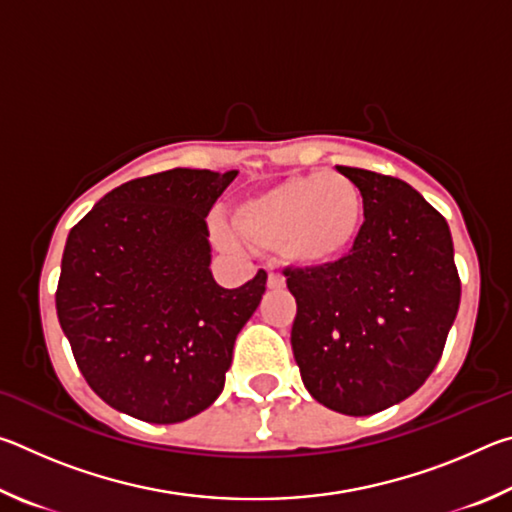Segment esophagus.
<instances>
[{
	"label": "esophagus",
	"instance_id": "obj_1",
	"mask_svg": "<svg viewBox=\"0 0 512 512\" xmlns=\"http://www.w3.org/2000/svg\"><path fill=\"white\" fill-rule=\"evenodd\" d=\"M266 287L271 289V291H280V289H284V277H282V275H277V273H268Z\"/></svg>",
	"mask_w": 512,
	"mask_h": 512
}]
</instances>
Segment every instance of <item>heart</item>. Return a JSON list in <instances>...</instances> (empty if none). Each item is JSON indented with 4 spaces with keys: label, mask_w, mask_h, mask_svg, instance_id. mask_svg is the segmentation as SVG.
Segmentation results:
<instances>
[{
    "label": "heart",
    "mask_w": 512,
    "mask_h": 512,
    "mask_svg": "<svg viewBox=\"0 0 512 512\" xmlns=\"http://www.w3.org/2000/svg\"><path fill=\"white\" fill-rule=\"evenodd\" d=\"M232 228L214 223V237L223 248L235 250L244 239L255 248L277 250L289 266L325 268L359 244L366 196L339 171L298 173L239 201Z\"/></svg>",
    "instance_id": "b5f03b06"
}]
</instances>
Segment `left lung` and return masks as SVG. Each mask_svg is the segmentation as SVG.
Wrapping results in <instances>:
<instances>
[{
  "mask_svg": "<svg viewBox=\"0 0 512 512\" xmlns=\"http://www.w3.org/2000/svg\"><path fill=\"white\" fill-rule=\"evenodd\" d=\"M366 196L359 244L325 268H296L291 348L327 409L372 415L427 381L454 325L461 282L447 221L400 178L336 167Z\"/></svg>",
  "mask_w": 512,
  "mask_h": 512,
  "instance_id": "1",
  "label": "left lung"
}]
</instances>
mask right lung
Segmentation results:
<instances>
[{
	"label": "right lung",
	"mask_w": 512,
	"mask_h": 512,
	"mask_svg": "<svg viewBox=\"0 0 512 512\" xmlns=\"http://www.w3.org/2000/svg\"><path fill=\"white\" fill-rule=\"evenodd\" d=\"M239 171L171 169L112 189L69 230L56 311L103 402L153 424L205 411L266 291L212 275L205 216Z\"/></svg>",
	"instance_id": "obj_1"
}]
</instances>
